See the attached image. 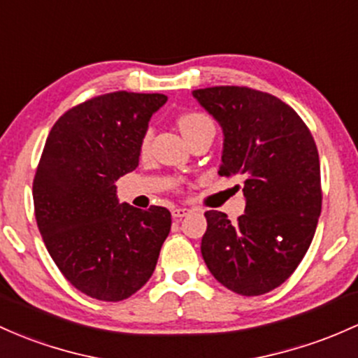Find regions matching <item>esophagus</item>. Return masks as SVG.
<instances>
[{
	"label": "esophagus",
	"mask_w": 358,
	"mask_h": 358,
	"mask_svg": "<svg viewBox=\"0 0 358 358\" xmlns=\"http://www.w3.org/2000/svg\"><path fill=\"white\" fill-rule=\"evenodd\" d=\"M171 214L175 219H182V217H185V215L190 214V209H187V207H176V209L171 210Z\"/></svg>",
	"instance_id": "obj_1"
}]
</instances>
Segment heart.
<instances>
[{
  "label": "heart",
  "mask_w": 358,
  "mask_h": 358,
  "mask_svg": "<svg viewBox=\"0 0 358 358\" xmlns=\"http://www.w3.org/2000/svg\"><path fill=\"white\" fill-rule=\"evenodd\" d=\"M178 127H180V132L183 134V137L188 139V137L197 134V132L203 131V129L214 127V124H212V120L207 115H203V113L188 112V113H183V115L178 117ZM151 136H152V132L146 131L143 141H141V152H143V155H146L148 152L149 143H151Z\"/></svg>",
  "instance_id": "heart-1"
}]
</instances>
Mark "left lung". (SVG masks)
<instances>
[{"instance_id": "1", "label": "left lung", "mask_w": 358, "mask_h": 358, "mask_svg": "<svg viewBox=\"0 0 358 358\" xmlns=\"http://www.w3.org/2000/svg\"><path fill=\"white\" fill-rule=\"evenodd\" d=\"M222 129L219 173L241 175L246 207L238 222L207 210L203 262L241 296L270 292L294 273L321 214L320 156L311 132L282 100L245 86L192 92Z\"/></svg>"}]
</instances>
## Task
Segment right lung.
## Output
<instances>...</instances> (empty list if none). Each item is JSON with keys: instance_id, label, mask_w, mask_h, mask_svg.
Instances as JSON below:
<instances>
[{"instance_id": "obj_1", "label": "right lung", "mask_w": 358, "mask_h": 358, "mask_svg": "<svg viewBox=\"0 0 358 358\" xmlns=\"http://www.w3.org/2000/svg\"><path fill=\"white\" fill-rule=\"evenodd\" d=\"M161 93L113 92L68 110L50 129L34 178L38 231L57 268L98 301L131 297L151 278L170 234L164 207L119 202L115 182L136 170Z\"/></svg>"}]
</instances>
